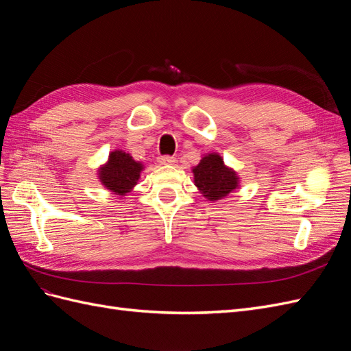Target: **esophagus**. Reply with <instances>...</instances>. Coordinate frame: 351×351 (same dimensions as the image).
Segmentation results:
<instances>
[{
	"instance_id": "34e87169",
	"label": "esophagus",
	"mask_w": 351,
	"mask_h": 351,
	"mask_svg": "<svg viewBox=\"0 0 351 351\" xmlns=\"http://www.w3.org/2000/svg\"><path fill=\"white\" fill-rule=\"evenodd\" d=\"M176 161H177V159L171 155H162V156L158 158V162L162 164V165H173Z\"/></svg>"
}]
</instances>
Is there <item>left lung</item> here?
Instances as JSON below:
<instances>
[{"mask_svg":"<svg viewBox=\"0 0 351 351\" xmlns=\"http://www.w3.org/2000/svg\"><path fill=\"white\" fill-rule=\"evenodd\" d=\"M195 184L208 200H218L231 193L239 184V178L231 168L224 165L222 158L209 154L193 168Z\"/></svg>","mask_w":351,"mask_h":351,"instance_id":"obj_1","label":"left lung"}]
</instances>
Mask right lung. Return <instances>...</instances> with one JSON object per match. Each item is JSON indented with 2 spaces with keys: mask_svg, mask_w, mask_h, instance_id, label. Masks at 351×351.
I'll list each match as a JSON object with an SVG mask.
<instances>
[{
  "mask_svg": "<svg viewBox=\"0 0 351 351\" xmlns=\"http://www.w3.org/2000/svg\"><path fill=\"white\" fill-rule=\"evenodd\" d=\"M141 171V162H136L129 154L115 151L110 154L108 162L101 168L99 178L102 184L111 192L125 195L136 186Z\"/></svg>",
  "mask_w": 351,
  "mask_h": 351,
  "instance_id": "right-lung-1",
  "label": "right lung"
}]
</instances>
